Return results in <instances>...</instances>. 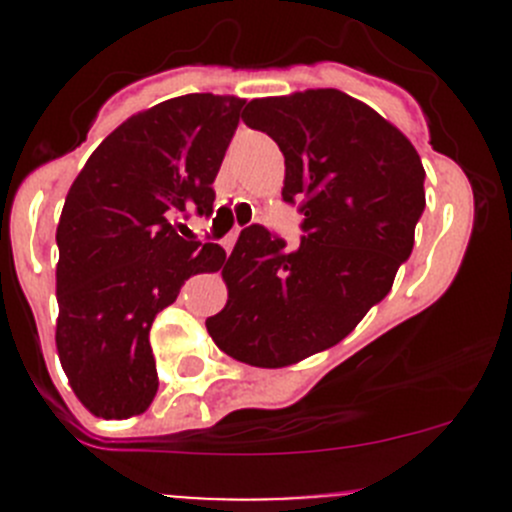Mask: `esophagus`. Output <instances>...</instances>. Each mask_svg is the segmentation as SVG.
<instances>
[{
    "mask_svg": "<svg viewBox=\"0 0 512 512\" xmlns=\"http://www.w3.org/2000/svg\"><path fill=\"white\" fill-rule=\"evenodd\" d=\"M235 240H237V232H232V235L225 237V240H223L225 252H232V247H235Z\"/></svg>",
    "mask_w": 512,
    "mask_h": 512,
    "instance_id": "obj_1",
    "label": "esophagus"
}]
</instances>
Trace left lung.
<instances>
[{"mask_svg":"<svg viewBox=\"0 0 512 512\" xmlns=\"http://www.w3.org/2000/svg\"><path fill=\"white\" fill-rule=\"evenodd\" d=\"M242 121L285 156L282 198L299 203L302 242L262 225L240 232L223 265L227 304L205 319L227 356L280 369L342 342L389 294L426 208L409 138L337 89L255 98Z\"/></svg>","mask_w":512,"mask_h":512,"instance_id":"obj_1","label":"left lung"}]
</instances>
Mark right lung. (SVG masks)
<instances>
[{"label": "right lung", "mask_w": 512, "mask_h": 512, "mask_svg": "<svg viewBox=\"0 0 512 512\" xmlns=\"http://www.w3.org/2000/svg\"><path fill=\"white\" fill-rule=\"evenodd\" d=\"M245 98L188 94L123 121L91 153L56 227V349L94 416L131 418L158 391L153 319L185 280L223 267L215 242L183 240L178 215L213 213L215 175Z\"/></svg>", "instance_id": "1"}]
</instances>
